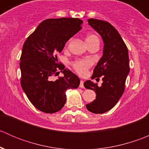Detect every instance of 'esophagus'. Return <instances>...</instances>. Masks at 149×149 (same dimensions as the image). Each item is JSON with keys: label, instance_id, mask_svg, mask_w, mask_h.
I'll list each match as a JSON object with an SVG mask.
<instances>
[{"label": "esophagus", "instance_id": "esophagus-1", "mask_svg": "<svg viewBox=\"0 0 149 149\" xmlns=\"http://www.w3.org/2000/svg\"><path fill=\"white\" fill-rule=\"evenodd\" d=\"M79 86H80L81 88H84V81L81 80V81H80V85H79Z\"/></svg>", "mask_w": 149, "mask_h": 149}]
</instances>
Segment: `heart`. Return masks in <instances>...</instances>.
<instances>
[{"label":"heart","mask_w":149,"mask_h":149,"mask_svg":"<svg viewBox=\"0 0 149 149\" xmlns=\"http://www.w3.org/2000/svg\"><path fill=\"white\" fill-rule=\"evenodd\" d=\"M85 41L88 46L91 44H94V43H100V40H99L98 37L96 34H91V33L86 34L85 37ZM92 65V60L89 59V58L84 60H77L73 64L75 70L81 75L85 74L88 69Z\"/></svg>","instance_id":"1"}]
</instances>
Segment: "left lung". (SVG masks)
<instances>
[{"instance_id": "8db88e82", "label": "left lung", "mask_w": 149, "mask_h": 149, "mask_svg": "<svg viewBox=\"0 0 149 149\" xmlns=\"http://www.w3.org/2000/svg\"><path fill=\"white\" fill-rule=\"evenodd\" d=\"M88 24L97 31L104 42L103 55L94 69L92 79L102 77L101 86L90 80L84 87L95 91L96 100L87 104L88 111L102 114L114 107L123 95L126 78L130 72L128 50L117 29L109 22L88 19Z\"/></svg>"}]
</instances>
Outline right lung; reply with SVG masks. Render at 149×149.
Instances as JSON below:
<instances>
[{
  "label": "right lung",
  "mask_w": 149,
  "mask_h": 149,
  "mask_svg": "<svg viewBox=\"0 0 149 149\" xmlns=\"http://www.w3.org/2000/svg\"><path fill=\"white\" fill-rule=\"evenodd\" d=\"M83 21L77 18L49 19L38 25L22 48L20 58L21 85L31 104L45 113H55L63 107L65 92L76 88L80 79L58 63L57 55L66 42L81 29ZM64 73L55 81L53 75Z\"/></svg>",
  "instance_id": "1"
}]
</instances>
